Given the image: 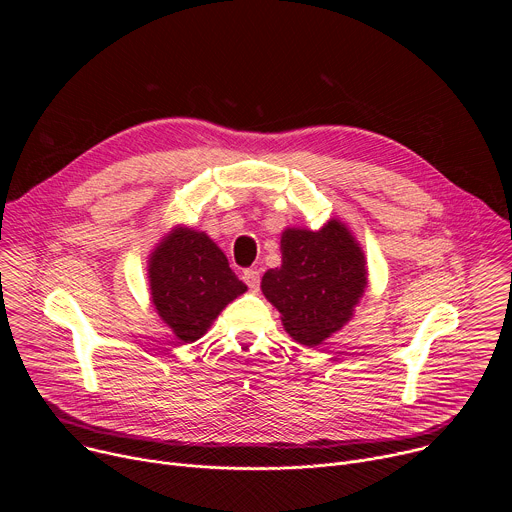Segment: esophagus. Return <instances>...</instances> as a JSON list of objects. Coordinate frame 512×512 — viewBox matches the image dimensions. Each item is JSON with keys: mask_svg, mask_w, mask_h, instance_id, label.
I'll return each instance as SVG.
<instances>
[{"mask_svg": "<svg viewBox=\"0 0 512 512\" xmlns=\"http://www.w3.org/2000/svg\"><path fill=\"white\" fill-rule=\"evenodd\" d=\"M243 281L249 285L251 291H257L259 283H261V273L257 269H247V271H243Z\"/></svg>", "mask_w": 512, "mask_h": 512, "instance_id": "esophagus-1", "label": "esophagus"}]
</instances>
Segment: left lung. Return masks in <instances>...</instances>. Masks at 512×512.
<instances>
[{"instance_id": "left-lung-1", "label": "left lung", "mask_w": 512, "mask_h": 512, "mask_svg": "<svg viewBox=\"0 0 512 512\" xmlns=\"http://www.w3.org/2000/svg\"><path fill=\"white\" fill-rule=\"evenodd\" d=\"M367 285V257L338 218L320 231L287 227L281 267L267 269L261 279L263 296L281 314L285 332L304 346H318L342 330Z\"/></svg>"}]
</instances>
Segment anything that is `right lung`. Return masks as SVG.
<instances>
[{
    "label": "right lung",
    "mask_w": 512,
    "mask_h": 512,
    "mask_svg": "<svg viewBox=\"0 0 512 512\" xmlns=\"http://www.w3.org/2000/svg\"><path fill=\"white\" fill-rule=\"evenodd\" d=\"M148 279L158 316L184 344L202 338L218 314L247 291L221 247L204 231L184 225L156 245Z\"/></svg>",
    "instance_id": "obj_1"
}]
</instances>
